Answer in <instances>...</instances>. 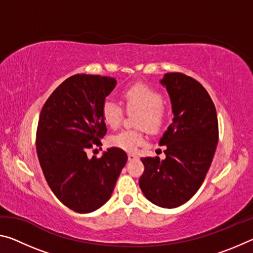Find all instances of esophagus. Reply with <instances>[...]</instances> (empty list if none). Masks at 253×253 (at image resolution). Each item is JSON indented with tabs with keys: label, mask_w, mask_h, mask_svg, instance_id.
I'll use <instances>...</instances> for the list:
<instances>
[{
	"label": "esophagus",
	"mask_w": 253,
	"mask_h": 253,
	"mask_svg": "<svg viewBox=\"0 0 253 253\" xmlns=\"http://www.w3.org/2000/svg\"><path fill=\"white\" fill-rule=\"evenodd\" d=\"M137 157H138V156H137L135 153H128V160H129V161H132V160H136V158H137Z\"/></svg>",
	"instance_id": "34e87169"
}]
</instances>
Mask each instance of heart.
I'll return each instance as SVG.
<instances>
[{
	"instance_id": "obj_1",
	"label": "heart",
	"mask_w": 253,
	"mask_h": 253,
	"mask_svg": "<svg viewBox=\"0 0 253 253\" xmlns=\"http://www.w3.org/2000/svg\"><path fill=\"white\" fill-rule=\"evenodd\" d=\"M122 98L128 111H135L134 129H125L110 136L109 142L115 147L132 152L146 143L147 128L158 132L165 126L169 116L164 96L157 89L143 84L128 85L122 92ZM100 114L109 128H117L123 121L124 109L116 100L106 98L102 101Z\"/></svg>"
}]
</instances>
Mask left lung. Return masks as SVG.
<instances>
[{"mask_svg":"<svg viewBox=\"0 0 253 253\" xmlns=\"http://www.w3.org/2000/svg\"><path fill=\"white\" fill-rule=\"evenodd\" d=\"M161 83L174 114L160 140L166 145V157L140 158L145 169L139 186L151 202L170 209L187 202L202 185L219 140V124L215 106L198 80L169 72Z\"/></svg>","mask_w":253,"mask_h":253,"instance_id":"1","label":"left lung"}]
</instances>
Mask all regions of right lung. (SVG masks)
Instances as JSON below:
<instances>
[{
    "label": "right lung",
    "mask_w": 253,
    "mask_h": 253,
    "mask_svg": "<svg viewBox=\"0 0 253 253\" xmlns=\"http://www.w3.org/2000/svg\"><path fill=\"white\" fill-rule=\"evenodd\" d=\"M116 83L109 77L71 76L40 113L36 146L42 172L54 195L76 212L89 213L104 205L127 162V154L118 147L101 158L87 156L107 132L100 108Z\"/></svg>",
    "instance_id": "obj_1"
}]
</instances>
